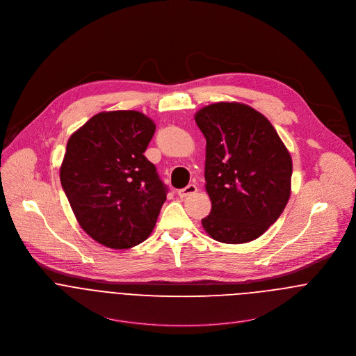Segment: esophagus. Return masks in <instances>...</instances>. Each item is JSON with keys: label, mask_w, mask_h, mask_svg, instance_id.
I'll return each mask as SVG.
<instances>
[{"label": "esophagus", "mask_w": 356, "mask_h": 356, "mask_svg": "<svg viewBox=\"0 0 356 356\" xmlns=\"http://www.w3.org/2000/svg\"><path fill=\"white\" fill-rule=\"evenodd\" d=\"M196 192H197V186L193 185V184H191V185H188L186 188L179 189V191H178V196L184 199V197H188L189 195H193V193H196Z\"/></svg>", "instance_id": "esophagus-1"}]
</instances>
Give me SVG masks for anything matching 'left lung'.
<instances>
[{"label": "left lung", "instance_id": "left-lung-1", "mask_svg": "<svg viewBox=\"0 0 356 356\" xmlns=\"http://www.w3.org/2000/svg\"><path fill=\"white\" fill-rule=\"evenodd\" d=\"M205 137V233L225 244L260 237L291 197L292 157L270 120L252 106L213 102L195 113Z\"/></svg>", "mask_w": 356, "mask_h": 356}]
</instances>
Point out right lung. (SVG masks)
<instances>
[{
  "label": "right lung",
  "instance_id": "obj_1",
  "mask_svg": "<svg viewBox=\"0 0 356 356\" xmlns=\"http://www.w3.org/2000/svg\"><path fill=\"white\" fill-rule=\"evenodd\" d=\"M156 124L138 111H104L74 131L60 181L79 226L99 244L129 250L152 233L165 202L144 156Z\"/></svg>",
  "mask_w": 356,
  "mask_h": 356
}]
</instances>
